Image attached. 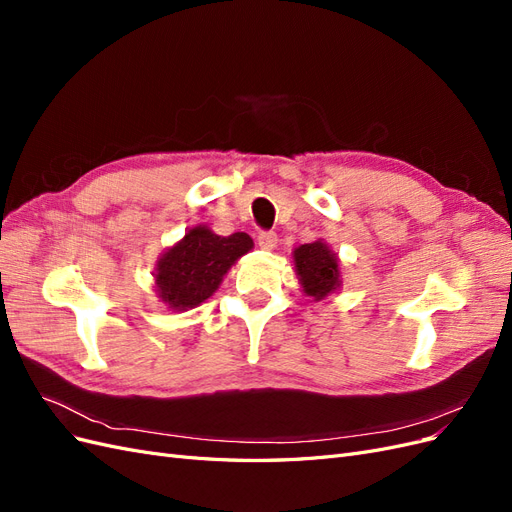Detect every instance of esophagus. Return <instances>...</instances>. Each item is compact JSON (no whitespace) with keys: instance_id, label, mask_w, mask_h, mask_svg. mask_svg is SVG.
<instances>
[{"instance_id":"1","label":"esophagus","mask_w":512,"mask_h":512,"mask_svg":"<svg viewBox=\"0 0 512 512\" xmlns=\"http://www.w3.org/2000/svg\"><path fill=\"white\" fill-rule=\"evenodd\" d=\"M256 241H258V245L262 247V250H273V247L277 245V235H275L273 230H260Z\"/></svg>"}]
</instances>
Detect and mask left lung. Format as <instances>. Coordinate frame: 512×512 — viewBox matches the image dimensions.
<instances>
[{"mask_svg": "<svg viewBox=\"0 0 512 512\" xmlns=\"http://www.w3.org/2000/svg\"><path fill=\"white\" fill-rule=\"evenodd\" d=\"M294 267H297L303 290L314 299H322L339 286L337 256L322 241L305 243L294 250Z\"/></svg>", "mask_w": 512, "mask_h": 512, "instance_id": "left-lung-1", "label": "left lung"}]
</instances>
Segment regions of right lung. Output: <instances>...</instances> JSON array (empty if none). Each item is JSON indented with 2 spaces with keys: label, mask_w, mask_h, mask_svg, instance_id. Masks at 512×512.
I'll use <instances>...</instances> for the list:
<instances>
[{
  "label": "right lung",
  "mask_w": 512,
  "mask_h": 512,
  "mask_svg": "<svg viewBox=\"0 0 512 512\" xmlns=\"http://www.w3.org/2000/svg\"><path fill=\"white\" fill-rule=\"evenodd\" d=\"M252 245L254 241L245 232L220 237L205 226L192 228L158 262L156 286L162 301L173 309L203 303L218 290L235 260L250 252Z\"/></svg>",
  "instance_id": "1"
}]
</instances>
